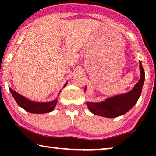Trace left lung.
<instances>
[{
    "instance_id": "8db88e82",
    "label": "left lung",
    "mask_w": 156,
    "mask_h": 156,
    "mask_svg": "<svg viewBox=\"0 0 156 156\" xmlns=\"http://www.w3.org/2000/svg\"><path fill=\"white\" fill-rule=\"evenodd\" d=\"M139 65L140 72L139 81L131 91L107 98L101 102H87V106L89 111L97 116L106 118H115L122 116L131 110L139 99L145 81V72L140 61H139ZM86 90L87 87H85L84 91Z\"/></svg>"
}]
</instances>
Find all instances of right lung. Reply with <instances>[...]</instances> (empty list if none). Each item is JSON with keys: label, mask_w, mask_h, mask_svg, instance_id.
<instances>
[{"label": "right lung", "mask_w": 156, "mask_h": 156, "mask_svg": "<svg viewBox=\"0 0 156 156\" xmlns=\"http://www.w3.org/2000/svg\"><path fill=\"white\" fill-rule=\"evenodd\" d=\"M67 84V82H66L65 84L64 85L63 88H65ZM9 90L10 91V93H11L12 97L16 100L17 104L23 109L27 111L29 113H32V114H45V113L51 112L52 111L54 110L55 107L57 104V101H57L58 97L53 101L49 102H37L31 101V100L27 99L26 97H23L20 94L15 91L10 87H9ZM59 93H60V91L59 92Z\"/></svg>", "instance_id": "add662e5"}]
</instances>
